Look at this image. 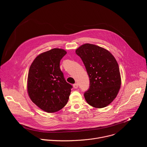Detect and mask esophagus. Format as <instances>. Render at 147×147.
<instances>
[{"mask_svg":"<svg viewBox=\"0 0 147 147\" xmlns=\"http://www.w3.org/2000/svg\"><path fill=\"white\" fill-rule=\"evenodd\" d=\"M73 87H74V88H77L78 87V84H74L73 85Z\"/></svg>","mask_w":147,"mask_h":147,"instance_id":"obj_1","label":"esophagus"}]
</instances>
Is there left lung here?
I'll return each instance as SVG.
<instances>
[{"label":"left lung","instance_id":"8db88e82","mask_svg":"<svg viewBox=\"0 0 147 147\" xmlns=\"http://www.w3.org/2000/svg\"><path fill=\"white\" fill-rule=\"evenodd\" d=\"M90 78V87L84 97L90 105L102 108L109 105L120 88L121 77L117 62L107 49L86 44L76 51Z\"/></svg>","mask_w":147,"mask_h":147}]
</instances>
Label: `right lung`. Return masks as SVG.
<instances>
[{
	"label": "right lung",
	"instance_id": "1",
	"mask_svg": "<svg viewBox=\"0 0 147 147\" xmlns=\"http://www.w3.org/2000/svg\"><path fill=\"white\" fill-rule=\"evenodd\" d=\"M67 52L54 48L38 55L30 67L27 90L31 100L48 113L60 111L68 102L73 86L67 82L60 61Z\"/></svg>",
	"mask_w": 147,
	"mask_h": 147
}]
</instances>
